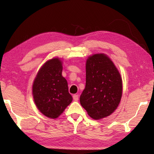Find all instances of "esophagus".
Returning a JSON list of instances; mask_svg holds the SVG:
<instances>
[{
    "mask_svg": "<svg viewBox=\"0 0 154 154\" xmlns=\"http://www.w3.org/2000/svg\"><path fill=\"white\" fill-rule=\"evenodd\" d=\"M72 98H73L75 101H77L78 100H79V96L77 95V94H75V95L72 96Z\"/></svg>",
    "mask_w": 154,
    "mask_h": 154,
    "instance_id": "esophagus-1",
    "label": "esophagus"
}]
</instances>
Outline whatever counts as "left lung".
I'll return each instance as SVG.
<instances>
[{"instance_id":"8db88e82","label":"left lung","mask_w":154,"mask_h":154,"mask_svg":"<svg viewBox=\"0 0 154 154\" xmlns=\"http://www.w3.org/2000/svg\"><path fill=\"white\" fill-rule=\"evenodd\" d=\"M85 69L86 82L80 96L81 105L94 119L106 118L120 103L121 75L111 60L104 54L88 57Z\"/></svg>"}]
</instances>
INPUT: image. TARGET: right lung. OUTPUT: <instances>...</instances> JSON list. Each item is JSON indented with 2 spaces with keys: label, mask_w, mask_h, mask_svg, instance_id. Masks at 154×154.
<instances>
[{
  "label": "right lung",
  "mask_w": 154,
  "mask_h": 154,
  "mask_svg": "<svg viewBox=\"0 0 154 154\" xmlns=\"http://www.w3.org/2000/svg\"><path fill=\"white\" fill-rule=\"evenodd\" d=\"M62 72L60 59L49 60L39 69L32 85L36 106L44 116L51 119L58 118L72 100Z\"/></svg>",
  "instance_id": "obj_1"
}]
</instances>
